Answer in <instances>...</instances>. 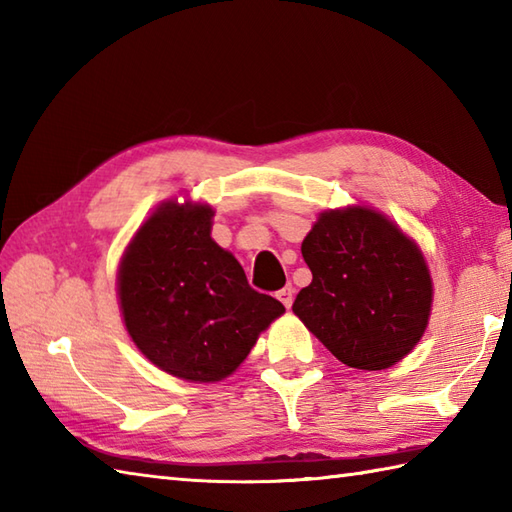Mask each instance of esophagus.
I'll list each match as a JSON object with an SVG mask.
<instances>
[{"instance_id": "obj_1", "label": "esophagus", "mask_w": 512, "mask_h": 512, "mask_svg": "<svg viewBox=\"0 0 512 512\" xmlns=\"http://www.w3.org/2000/svg\"><path fill=\"white\" fill-rule=\"evenodd\" d=\"M277 299L284 303L286 308H290L292 306V301H295V288L292 286H286V288H281L279 292H277Z\"/></svg>"}]
</instances>
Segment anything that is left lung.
I'll return each instance as SVG.
<instances>
[{"label":"left lung","instance_id":"1","mask_svg":"<svg viewBox=\"0 0 512 512\" xmlns=\"http://www.w3.org/2000/svg\"><path fill=\"white\" fill-rule=\"evenodd\" d=\"M312 270L292 312L347 367L387 369L420 341L431 277L420 248L363 206L321 213L301 244Z\"/></svg>","mask_w":512,"mask_h":512}]
</instances>
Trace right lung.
<instances>
[{
    "instance_id": "right-lung-1",
    "label": "right lung",
    "mask_w": 512,
    "mask_h": 512,
    "mask_svg": "<svg viewBox=\"0 0 512 512\" xmlns=\"http://www.w3.org/2000/svg\"><path fill=\"white\" fill-rule=\"evenodd\" d=\"M206 204L167 202L140 226L118 273L136 347L162 372L215 383L239 367L284 306L248 286L244 268L211 239Z\"/></svg>"
}]
</instances>
